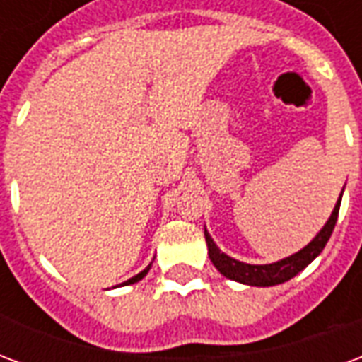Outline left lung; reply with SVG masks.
I'll list each match as a JSON object with an SVG mask.
<instances>
[{
  "label": "left lung",
  "instance_id": "8db88e82",
  "mask_svg": "<svg viewBox=\"0 0 362 362\" xmlns=\"http://www.w3.org/2000/svg\"><path fill=\"white\" fill-rule=\"evenodd\" d=\"M345 189V186H343ZM341 194L339 199L335 204L334 211L329 215V219L326 221V225L320 228V233L310 243L304 246L303 250L291 254L287 258L279 259V262H273V264H244L238 259L230 258L225 252L219 250V246L215 244L211 235L207 233L205 228V243H207V252H209V259L213 262V266L219 269L221 275H225L227 279L238 281L243 285H250V287H273V285H279L285 281L293 279L296 273H300L304 267L312 264L314 259L318 258L320 252L324 250V246L329 240V236L334 233L335 221H337V213H339V205H341Z\"/></svg>",
  "mask_w": 362,
  "mask_h": 362
}]
</instances>
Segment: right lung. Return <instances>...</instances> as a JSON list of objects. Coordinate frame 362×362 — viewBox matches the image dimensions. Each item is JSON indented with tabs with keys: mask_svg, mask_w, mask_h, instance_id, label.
<instances>
[{
	"mask_svg": "<svg viewBox=\"0 0 362 362\" xmlns=\"http://www.w3.org/2000/svg\"><path fill=\"white\" fill-rule=\"evenodd\" d=\"M151 266H153V262H151L149 266L145 267V269H143V272H139V273H137V275H134V277H132V279L124 281V283H122V285H134V283H137V281H141L143 277H145V275H147V273H149Z\"/></svg>",
	"mask_w": 362,
	"mask_h": 362,
	"instance_id": "obj_1",
	"label": "right lung"
}]
</instances>
